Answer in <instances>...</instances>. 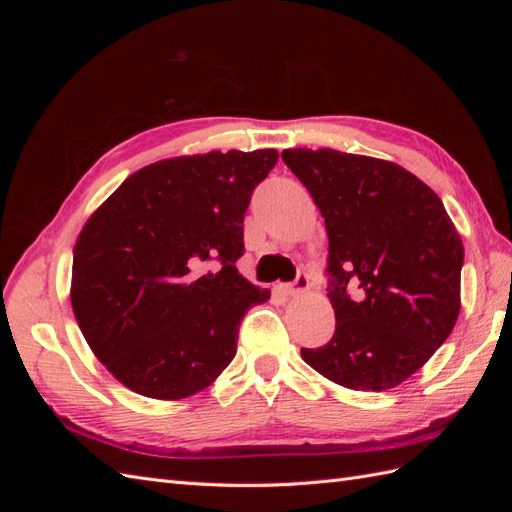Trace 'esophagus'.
Instances as JSON below:
<instances>
[{"mask_svg": "<svg viewBox=\"0 0 512 512\" xmlns=\"http://www.w3.org/2000/svg\"><path fill=\"white\" fill-rule=\"evenodd\" d=\"M309 288V280H307V275L305 273H299L297 275V280H294L292 284H288V286H284V292L286 294H290V297H294V294H301V292H305Z\"/></svg>", "mask_w": 512, "mask_h": 512, "instance_id": "1", "label": "esophagus"}]
</instances>
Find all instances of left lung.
Instances as JSON below:
<instances>
[{
	"instance_id": "obj_1",
	"label": "left lung",
	"mask_w": 512,
	"mask_h": 512,
	"mask_svg": "<svg viewBox=\"0 0 512 512\" xmlns=\"http://www.w3.org/2000/svg\"><path fill=\"white\" fill-rule=\"evenodd\" d=\"M329 235L335 333L301 356L352 391H386L421 369L461 309L463 243L438 194L399 164L286 149Z\"/></svg>"
}]
</instances>
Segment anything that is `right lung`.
I'll list each match as a JSON object with an SVG mask.
<instances>
[{
	"instance_id": "obj_1",
	"label": "right lung",
	"mask_w": 512,
	"mask_h": 512,
	"mask_svg": "<svg viewBox=\"0 0 512 512\" xmlns=\"http://www.w3.org/2000/svg\"><path fill=\"white\" fill-rule=\"evenodd\" d=\"M275 149L209 151L136 170L74 245L70 299L89 348L130 391L185 399L235 359L271 292L237 271L243 215Z\"/></svg>"
}]
</instances>
